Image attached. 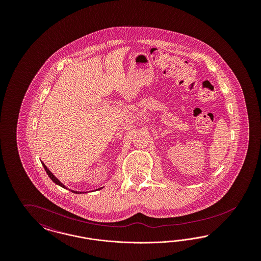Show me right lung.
<instances>
[{
	"mask_svg": "<svg viewBox=\"0 0 261 261\" xmlns=\"http://www.w3.org/2000/svg\"><path fill=\"white\" fill-rule=\"evenodd\" d=\"M42 164H43V166H44V168H45L46 172L48 174V176L50 177V179H51V181H53L54 183H56L57 185H59V186L62 187V188H64V189H67V190H68V188H67V187L64 186V185L62 184V182H61V181H60V180H59V179H58L54 174L50 172V170H49V168L45 165V163H44V162H42ZM102 188H103V187L99 188V189H97V190H100V189H102ZM69 191H70V192H72V193H74V194H84V192H77V191H73V190H70V189H69ZM85 193H86V192H85Z\"/></svg>",
	"mask_w": 261,
	"mask_h": 261,
	"instance_id": "1",
	"label": "right lung"
}]
</instances>
